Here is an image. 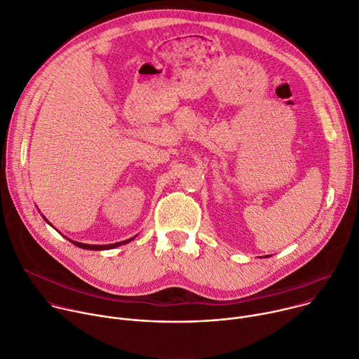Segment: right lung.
Returning <instances> with one entry per match:
<instances>
[{
    "label": "right lung",
    "instance_id": "obj_1",
    "mask_svg": "<svg viewBox=\"0 0 359 359\" xmlns=\"http://www.w3.org/2000/svg\"><path fill=\"white\" fill-rule=\"evenodd\" d=\"M136 238V236H135ZM135 238L132 239H127V241H123V242H117V243H111V245H87V243H80V242H74V241H70L73 245L81 248V249H88V250H106V249H113V248H117L120 245H124V243H128L130 241H133Z\"/></svg>",
    "mask_w": 359,
    "mask_h": 359
}]
</instances>
